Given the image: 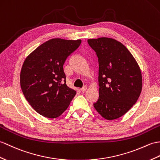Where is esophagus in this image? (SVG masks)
<instances>
[{
    "mask_svg": "<svg viewBox=\"0 0 160 160\" xmlns=\"http://www.w3.org/2000/svg\"><path fill=\"white\" fill-rule=\"evenodd\" d=\"M87 86H84L82 88L80 89V90H81L82 92H85V91H87Z\"/></svg>",
    "mask_w": 160,
    "mask_h": 160,
    "instance_id": "esophagus-1",
    "label": "esophagus"
}]
</instances>
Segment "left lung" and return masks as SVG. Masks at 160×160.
Here are the masks:
<instances>
[{
  "label": "left lung",
  "mask_w": 160,
  "mask_h": 160,
  "mask_svg": "<svg viewBox=\"0 0 160 160\" xmlns=\"http://www.w3.org/2000/svg\"><path fill=\"white\" fill-rule=\"evenodd\" d=\"M98 57L99 99L93 106L107 120L124 115L135 104L142 88L138 62L123 44L109 38L87 40Z\"/></svg>",
  "instance_id": "obj_1"
}]
</instances>
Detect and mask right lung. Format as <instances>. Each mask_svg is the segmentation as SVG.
Masks as SVG:
<instances>
[{"instance_id":"obj_1","label":"right lung","mask_w":160,"mask_h":160,"mask_svg":"<svg viewBox=\"0 0 160 160\" xmlns=\"http://www.w3.org/2000/svg\"><path fill=\"white\" fill-rule=\"evenodd\" d=\"M81 42V39H52L24 60L20 72L22 91L30 105L42 116H61L76 95V91L66 84L63 65Z\"/></svg>"}]
</instances>
